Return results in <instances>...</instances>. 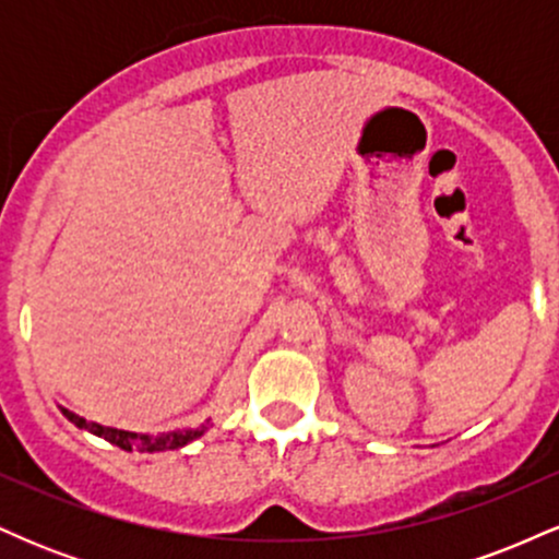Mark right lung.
Returning <instances> with one entry per match:
<instances>
[{
	"instance_id": "obj_1",
	"label": "right lung",
	"mask_w": 559,
	"mask_h": 559,
	"mask_svg": "<svg viewBox=\"0 0 559 559\" xmlns=\"http://www.w3.org/2000/svg\"><path fill=\"white\" fill-rule=\"evenodd\" d=\"M62 415H66L70 423H75L79 428H86V431H92L94 436H102V439L110 441L115 447L126 449V452H165V449H178L189 444V441L199 439V436L207 431V426H202V428H189V431H170L163 436H150V433L120 431V428L99 426V423H88L79 418L75 413H70V409H62Z\"/></svg>"
}]
</instances>
